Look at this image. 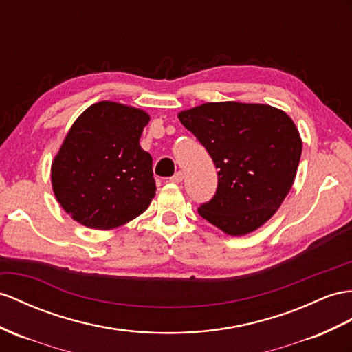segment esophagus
I'll list each match as a JSON object with an SVG mask.
<instances>
[{
	"instance_id": "34e87169",
	"label": "esophagus",
	"mask_w": 352,
	"mask_h": 352,
	"mask_svg": "<svg viewBox=\"0 0 352 352\" xmlns=\"http://www.w3.org/2000/svg\"><path fill=\"white\" fill-rule=\"evenodd\" d=\"M183 173L182 170H178V173H175V175L174 177H170L169 178V182H173V183H182L183 182Z\"/></svg>"
}]
</instances>
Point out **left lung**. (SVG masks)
<instances>
[{
	"mask_svg": "<svg viewBox=\"0 0 352 352\" xmlns=\"http://www.w3.org/2000/svg\"><path fill=\"white\" fill-rule=\"evenodd\" d=\"M178 119L210 153L219 187L197 212L229 236L274 217L294 183L302 138L292 117L269 104L206 102Z\"/></svg>",
	"mask_w": 352,
	"mask_h": 352,
	"instance_id": "1",
	"label": "left lung"
}]
</instances>
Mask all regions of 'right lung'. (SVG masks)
Instances as JSON below:
<instances>
[{"mask_svg": "<svg viewBox=\"0 0 352 352\" xmlns=\"http://www.w3.org/2000/svg\"><path fill=\"white\" fill-rule=\"evenodd\" d=\"M148 122L141 108L113 101L77 117L50 168L53 193L71 219L110 230L148 208L156 192L153 160L140 146Z\"/></svg>", "mask_w": 352, "mask_h": 352, "instance_id": "obj_1", "label": "right lung"}]
</instances>
